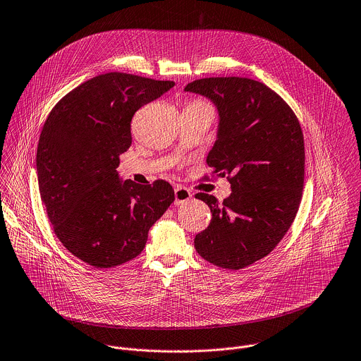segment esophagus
Segmentation results:
<instances>
[{
	"label": "esophagus",
	"instance_id": "34e87169",
	"mask_svg": "<svg viewBox=\"0 0 361 361\" xmlns=\"http://www.w3.org/2000/svg\"><path fill=\"white\" fill-rule=\"evenodd\" d=\"M174 195H176V201H174L176 205L184 204L188 200H191V197H192L191 191L187 187H184V185H177L176 190H174Z\"/></svg>",
	"mask_w": 361,
	"mask_h": 361
}]
</instances>
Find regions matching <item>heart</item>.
Instances as JSON below:
<instances>
[{
    "mask_svg": "<svg viewBox=\"0 0 361 361\" xmlns=\"http://www.w3.org/2000/svg\"><path fill=\"white\" fill-rule=\"evenodd\" d=\"M192 104H200V105H207V104H202V102H192Z\"/></svg>",
    "mask_w": 361,
    "mask_h": 361,
    "instance_id": "b5f03b06",
    "label": "heart"
}]
</instances>
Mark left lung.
I'll use <instances>...</instances> for the list:
<instances>
[{
  "instance_id": "obj_1",
  "label": "left lung",
  "mask_w": 361,
  "mask_h": 361,
  "mask_svg": "<svg viewBox=\"0 0 361 361\" xmlns=\"http://www.w3.org/2000/svg\"><path fill=\"white\" fill-rule=\"evenodd\" d=\"M214 102L219 125L207 164L228 177L222 204L198 192L212 214L194 246L207 262L229 270L266 257L284 238L300 208L305 147L288 104L266 84L245 77H209L184 88Z\"/></svg>"
}]
</instances>
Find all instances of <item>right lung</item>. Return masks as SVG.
Returning <instances> with one entry per match:
<instances>
[{
    "mask_svg": "<svg viewBox=\"0 0 361 361\" xmlns=\"http://www.w3.org/2000/svg\"><path fill=\"white\" fill-rule=\"evenodd\" d=\"M174 81L106 73L80 84L50 111L37 145L42 202L63 246L109 269L142 253L152 225L174 201L164 180L140 185L118 176L132 143L130 122Z\"/></svg>",
    "mask_w": 361,
    "mask_h": 361,
    "instance_id": "obj_1",
    "label": "right lung"
}]
</instances>
